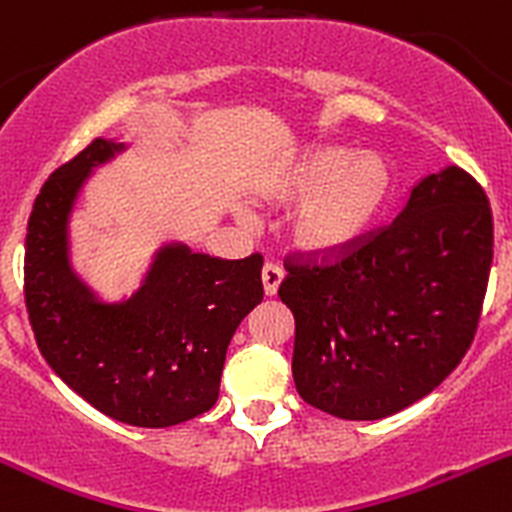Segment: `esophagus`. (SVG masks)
<instances>
[{"mask_svg": "<svg viewBox=\"0 0 512 512\" xmlns=\"http://www.w3.org/2000/svg\"><path fill=\"white\" fill-rule=\"evenodd\" d=\"M282 277H285V272H282V267L275 265V262H267V265L262 267V287H265V295H275Z\"/></svg>", "mask_w": 512, "mask_h": 512, "instance_id": "obj_1", "label": "esophagus"}]
</instances>
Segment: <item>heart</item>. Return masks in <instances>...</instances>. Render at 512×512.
I'll return each instance as SVG.
<instances>
[{
	"label": "heart",
	"mask_w": 512,
	"mask_h": 512,
	"mask_svg": "<svg viewBox=\"0 0 512 512\" xmlns=\"http://www.w3.org/2000/svg\"><path fill=\"white\" fill-rule=\"evenodd\" d=\"M393 180L385 152L305 142L257 170L250 192L267 207L295 205L287 237L297 250L335 255L365 240L388 207Z\"/></svg>",
	"instance_id": "heart-1"
}]
</instances>
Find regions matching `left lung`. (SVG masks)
<instances>
[{"label":"left lung","instance_id":"8db88e82","mask_svg":"<svg viewBox=\"0 0 512 512\" xmlns=\"http://www.w3.org/2000/svg\"><path fill=\"white\" fill-rule=\"evenodd\" d=\"M493 262L483 187L455 165L420 177L400 215L330 265L290 262L300 398L382 420L433 393L473 342Z\"/></svg>","mask_w":512,"mask_h":512}]
</instances>
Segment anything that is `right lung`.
Masks as SVG:
<instances>
[{
	"mask_svg": "<svg viewBox=\"0 0 512 512\" xmlns=\"http://www.w3.org/2000/svg\"><path fill=\"white\" fill-rule=\"evenodd\" d=\"M127 142L94 140L49 175L34 200L24 300L47 365L92 408L137 428H170L220 395L227 345L262 302V257L222 260L162 242L140 287L104 300L72 267L69 222L97 167Z\"/></svg>",
	"mask_w": 512,
	"mask_h": 512,
	"instance_id": "right-lung-1",
	"label": "right lung"
}]
</instances>
